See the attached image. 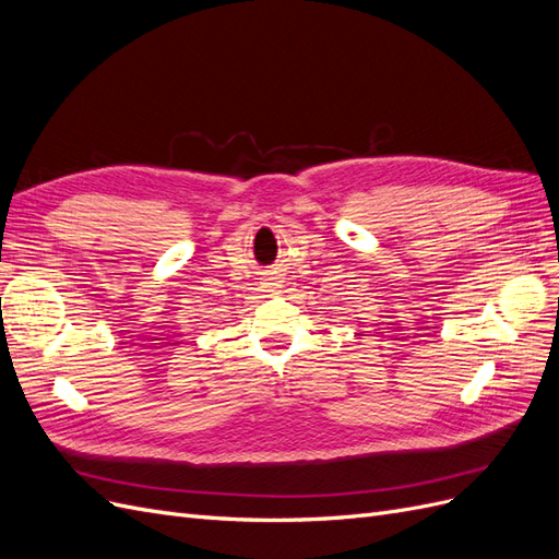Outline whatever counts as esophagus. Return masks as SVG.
<instances>
[{"label": "esophagus", "mask_w": 559, "mask_h": 559, "mask_svg": "<svg viewBox=\"0 0 559 559\" xmlns=\"http://www.w3.org/2000/svg\"><path fill=\"white\" fill-rule=\"evenodd\" d=\"M263 286H265V292H275V289H280V286H282V277L277 273H270L263 280Z\"/></svg>", "instance_id": "34e87169"}]
</instances>
